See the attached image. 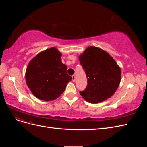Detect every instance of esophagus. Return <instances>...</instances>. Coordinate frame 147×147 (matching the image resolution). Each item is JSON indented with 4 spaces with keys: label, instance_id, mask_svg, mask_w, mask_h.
Segmentation results:
<instances>
[{
    "label": "esophagus",
    "instance_id": "1",
    "mask_svg": "<svg viewBox=\"0 0 147 147\" xmlns=\"http://www.w3.org/2000/svg\"><path fill=\"white\" fill-rule=\"evenodd\" d=\"M72 81L74 82H75V75H72Z\"/></svg>",
    "mask_w": 147,
    "mask_h": 147
}]
</instances>
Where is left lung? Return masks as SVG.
<instances>
[{
    "label": "left lung",
    "instance_id": "8db88e82",
    "mask_svg": "<svg viewBox=\"0 0 147 147\" xmlns=\"http://www.w3.org/2000/svg\"><path fill=\"white\" fill-rule=\"evenodd\" d=\"M85 72L88 84L80 92L83 98L92 104L99 103L114 94L121 80V71L108 53L96 47H89L79 56Z\"/></svg>",
    "mask_w": 147,
    "mask_h": 147
}]
</instances>
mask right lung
Here are the masks:
<instances>
[{
    "instance_id": "obj_1",
    "label": "right lung",
    "mask_w": 147,
    "mask_h": 147,
    "mask_svg": "<svg viewBox=\"0 0 147 147\" xmlns=\"http://www.w3.org/2000/svg\"><path fill=\"white\" fill-rule=\"evenodd\" d=\"M61 53L55 47L43 51L30 61L26 72V81L32 94L38 99L53 100L65 90L72 77L67 74L62 63Z\"/></svg>"
}]
</instances>
